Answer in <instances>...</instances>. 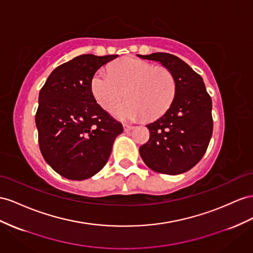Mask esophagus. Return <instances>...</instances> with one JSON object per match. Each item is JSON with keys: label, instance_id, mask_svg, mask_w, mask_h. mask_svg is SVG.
<instances>
[{"label": "esophagus", "instance_id": "1", "mask_svg": "<svg viewBox=\"0 0 253 253\" xmlns=\"http://www.w3.org/2000/svg\"><path fill=\"white\" fill-rule=\"evenodd\" d=\"M133 128H134V126H133V125H127V124H124V130H125V131L132 130Z\"/></svg>", "mask_w": 253, "mask_h": 253}]
</instances>
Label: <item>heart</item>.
<instances>
[{"instance_id": "obj_1", "label": "heart", "mask_w": 253, "mask_h": 253, "mask_svg": "<svg viewBox=\"0 0 253 253\" xmlns=\"http://www.w3.org/2000/svg\"><path fill=\"white\" fill-rule=\"evenodd\" d=\"M90 90L98 105L111 110L124 98L127 101L113 113L121 120L133 121L146 115L155 119L165 113L175 97L176 81L170 69L134 56H126L97 71Z\"/></svg>"}]
</instances>
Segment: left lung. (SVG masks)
Wrapping results in <instances>:
<instances>
[{
	"instance_id": "obj_1",
	"label": "left lung",
	"mask_w": 253,
	"mask_h": 253,
	"mask_svg": "<svg viewBox=\"0 0 253 253\" xmlns=\"http://www.w3.org/2000/svg\"><path fill=\"white\" fill-rule=\"evenodd\" d=\"M139 57L161 63L176 81L170 108L146 125L150 140L140 147L141 157L155 172L176 175L189 171L203 157L212 133L211 98L202 77L173 54L157 52Z\"/></svg>"
}]
</instances>
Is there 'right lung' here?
<instances>
[{"mask_svg":"<svg viewBox=\"0 0 253 253\" xmlns=\"http://www.w3.org/2000/svg\"><path fill=\"white\" fill-rule=\"evenodd\" d=\"M118 55L83 54L56 67L43 84L35 116L43 159L60 175L82 180L98 173L123 126L96 102L95 73Z\"/></svg>","mask_w":253,"mask_h":253,"instance_id":"right-lung-1","label":"right lung"}]
</instances>
